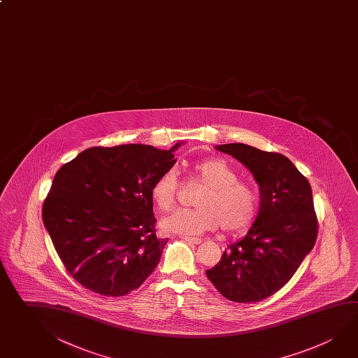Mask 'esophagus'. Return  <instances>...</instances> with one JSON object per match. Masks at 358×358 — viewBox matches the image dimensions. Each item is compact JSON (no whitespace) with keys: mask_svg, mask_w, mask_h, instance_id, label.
I'll use <instances>...</instances> for the list:
<instances>
[{"mask_svg":"<svg viewBox=\"0 0 358 358\" xmlns=\"http://www.w3.org/2000/svg\"><path fill=\"white\" fill-rule=\"evenodd\" d=\"M182 238H183L185 241H187V243H191V244H201V238H189V236H182Z\"/></svg>","mask_w":358,"mask_h":358,"instance_id":"obj_1","label":"esophagus"}]
</instances>
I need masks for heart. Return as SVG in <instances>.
<instances>
[{
  "label": "heart",
  "instance_id": "b5f03b06",
  "mask_svg": "<svg viewBox=\"0 0 358 358\" xmlns=\"http://www.w3.org/2000/svg\"><path fill=\"white\" fill-rule=\"evenodd\" d=\"M194 175L206 189L194 201L196 208H180L161 221L164 231L197 236L220 226L226 231H240L255 219L259 207L257 189L238 181L236 171L221 158L196 162ZM177 178L166 171L151 186V199L158 210L170 211L176 203Z\"/></svg>",
  "mask_w": 358,
  "mask_h": 358
}]
</instances>
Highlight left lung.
Returning <instances> with one entry per match:
<instances>
[{
	"label": "left lung",
	"instance_id": "obj_1",
	"mask_svg": "<svg viewBox=\"0 0 358 358\" xmlns=\"http://www.w3.org/2000/svg\"><path fill=\"white\" fill-rule=\"evenodd\" d=\"M215 148L250 171L259 186L260 206L248 234L224 251L206 275L229 301H263L289 282L313 249L318 225L312 188L280 153L244 143Z\"/></svg>",
	"mask_w": 358,
	"mask_h": 358
}]
</instances>
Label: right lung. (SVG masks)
<instances>
[{
	"mask_svg": "<svg viewBox=\"0 0 358 358\" xmlns=\"http://www.w3.org/2000/svg\"><path fill=\"white\" fill-rule=\"evenodd\" d=\"M147 145L93 147L57 171L43 221L59 257L83 287L106 296L138 288L156 269L167 238L155 230L151 186L176 164Z\"/></svg>",
	"mask_w": 358,
	"mask_h": 358,
	"instance_id": "1",
	"label": "right lung"
}]
</instances>
